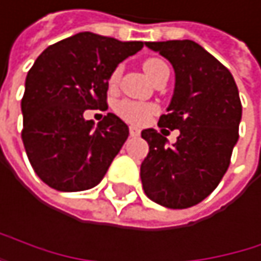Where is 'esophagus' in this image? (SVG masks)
Returning <instances> with one entry per match:
<instances>
[{
	"label": "esophagus",
	"mask_w": 261,
	"mask_h": 261,
	"mask_svg": "<svg viewBox=\"0 0 261 261\" xmlns=\"http://www.w3.org/2000/svg\"><path fill=\"white\" fill-rule=\"evenodd\" d=\"M129 134H130V137H138L140 135V129L135 127V126H130L129 127Z\"/></svg>",
	"instance_id": "34e87169"
}]
</instances>
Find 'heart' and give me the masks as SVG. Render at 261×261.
Segmentation results:
<instances>
[{
    "label": "heart",
    "mask_w": 261,
    "mask_h": 261,
    "mask_svg": "<svg viewBox=\"0 0 261 261\" xmlns=\"http://www.w3.org/2000/svg\"><path fill=\"white\" fill-rule=\"evenodd\" d=\"M165 64L160 60H147L144 61L143 64V69L144 72L147 73L149 78H152L155 75V72ZM120 72L121 69H117L112 76H111V84H115L120 78ZM115 111L117 114L126 120L127 123H132V124H137V126H141L144 123H147L150 120V117L156 112V106L155 105H150V103H143V101H135V100H121L115 105Z\"/></svg>",
    "instance_id": "obj_1"
}]
</instances>
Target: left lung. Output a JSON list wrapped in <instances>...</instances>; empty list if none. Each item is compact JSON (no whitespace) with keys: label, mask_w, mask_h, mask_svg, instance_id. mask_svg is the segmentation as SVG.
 Returning <instances> with one entry per match:
<instances>
[{"label":"left lung","mask_w":261,"mask_h":261,"mask_svg":"<svg viewBox=\"0 0 261 261\" xmlns=\"http://www.w3.org/2000/svg\"><path fill=\"white\" fill-rule=\"evenodd\" d=\"M175 70V87L160 127L178 129L177 143L144 129L149 153L141 163L144 194L155 203L186 209L204 200L221 181L239 140L242 101L234 76L191 40L146 43ZM165 130V129H163ZM161 130V132H163Z\"/></svg>","instance_id":"obj_1"}]
</instances>
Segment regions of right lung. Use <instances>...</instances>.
Listing matches in <instances>:
<instances>
[{
    "mask_svg": "<svg viewBox=\"0 0 261 261\" xmlns=\"http://www.w3.org/2000/svg\"><path fill=\"white\" fill-rule=\"evenodd\" d=\"M143 46L81 32L37 58L25 76L21 138L32 168L47 186L78 192L103 180L129 127L115 114L95 127L84 120V111L106 106L114 70Z\"/></svg>",
    "mask_w": 261,
    "mask_h": 261,
    "instance_id": "obj_1",
    "label": "right lung"
}]
</instances>
